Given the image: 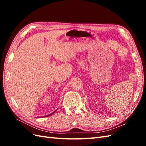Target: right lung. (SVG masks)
I'll list each match as a JSON object with an SVG mask.
<instances>
[{
    "label": "right lung",
    "instance_id": "right-lung-1",
    "mask_svg": "<svg viewBox=\"0 0 146 146\" xmlns=\"http://www.w3.org/2000/svg\"><path fill=\"white\" fill-rule=\"evenodd\" d=\"M56 110H55V111H54V112H53L52 113H51V114H48V115H46V116H40V117H47V116H51L52 114H54L55 112H56Z\"/></svg>",
    "mask_w": 146,
    "mask_h": 146
}]
</instances>
